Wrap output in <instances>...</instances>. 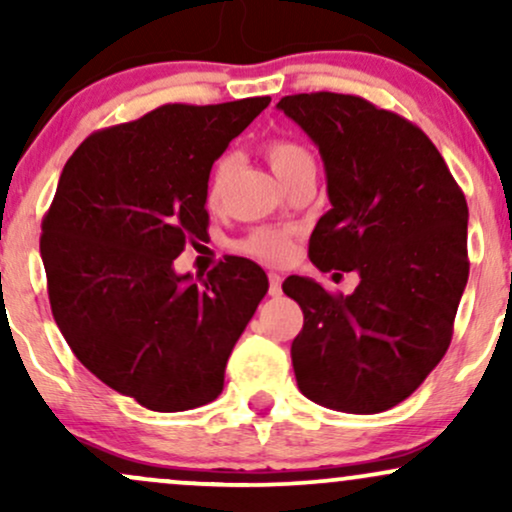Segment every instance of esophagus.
<instances>
[{"label":"esophagus","instance_id":"esophagus-1","mask_svg":"<svg viewBox=\"0 0 512 512\" xmlns=\"http://www.w3.org/2000/svg\"><path fill=\"white\" fill-rule=\"evenodd\" d=\"M269 296H281V276L269 274Z\"/></svg>","mask_w":512,"mask_h":512}]
</instances>
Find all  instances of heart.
I'll return each mask as SVG.
<instances>
[{"label": "heart", "mask_w": 512, "mask_h": 512, "mask_svg": "<svg viewBox=\"0 0 512 512\" xmlns=\"http://www.w3.org/2000/svg\"><path fill=\"white\" fill-rule=\"evenodd\" d=\"M264 156H267L274 173L279 175V180H286L289 175L305 166H315L310 151L305 149L303 144L293 142V139H269V142L264 144ZM231 170L233 156H221L219 161L214 163V168H211L207 192H204L211 207L221 202L228 178H231ZM240 250L248 252V255L264 257V260H281V257L289 252V236H286L284 231H276V228H257V231H252L250 236L240 243Z\"/></svg>", "instance_id": "1"}]
</instances>
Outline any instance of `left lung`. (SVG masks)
Masks as SVG:
<instances>
[{"label": "left lung", "instance_id": "8db88e82", "mask_svg": "<svg viewBox=\"0 0 512 512\" xmlns=\"http://www.w3.org/2000/svg\"><path fill=\"white\" fill-rule=\"evenodd\" d=\"M276 108L325 163L332 209L310 236V260L361 279L351 296L305 276L284 281L303 310L291 344L296 383L322 407L378 414L448 351L469 276L467 199L431 139L366 98L296 93Z\"/></svg>", "mask_w": 512, "mask_h": 512}]
</instances>
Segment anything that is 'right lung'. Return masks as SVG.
Returning a JSON list of instances; mask_svg holds the SVG:
<instances>
[{
	"mask_svg": "<svg viewBox=\"0 0 512 512\" xmlns=\"http://www.w3.org/2000/svg\"><path fill=\"white\" fill-rule=\"evenodd\" d=\"M269 101L161 105L86 137L57 182L40 236L52 315L98 380L151 411L221 395L269 289L245 257L199 281L173 269L187 240L207 238L211 166Z\"/></svg>",
	"mask_w": 512,
	"mask_h": 512,
	"instance_id": "add662e5",
	"label": "right lung"
}]
</instances>
